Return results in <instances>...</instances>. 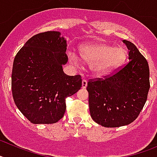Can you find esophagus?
Listing matches in <instances>:
<instances>
[{
  "label": "esophagus",
  "instance_id": "esophagus-1",
  "mask_svg": "<svg viewBox=\"0 0 157 157\" xmlns=\"http://www.w3.org/2000/svg\"><path fill=\"white\" fill-rule=\"evenodd\" d=\"M86 86H87V81L86 79H83L82 82V87L83 89H85Z\"/></svg>",
  "mask_w": 157,
  "mask_h": 157
}]
</instances>
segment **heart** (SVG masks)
Returning <instances> with one entry per match:
<instances>
[{
  "label": "heart",
  "instance_id": "obj_1",
  "mask_svg": "<svg viewBox=\"0 0 157 157\" xmlns=\"http://www.w3.org/2000/svg\"><path fill=\"white\" fill-rule=\"evenodd\" d=\"M79 54L91 69L98 75L110 73L120 66L127 58V51L123 47L114 48L103 43H90L79 47ZM70 61L78 64L79 58L75 52H68Z\"/></svg>",
  "mask_w": 157,
  "mask_h": 157
}]
</instances>
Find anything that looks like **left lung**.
<instances>
[{
	"instance_id": "obj_1",
	"label": "left lung",
	"mask_w": 157,
	"mask_h": 157,
	"mask_svg": "<svg viewBox=\"0 0 157 157\" xmlns=\"http://www.w3.org/2000/svg\"><path fill=\"white\" fill-rule=\"evenodd\" d=\"M123 41L129 50L128 63L112 75L90 79L87 83L90 116L105 127L134 122L143 109L150 87L146 59L132 42Z\"/></svg>"
}]
</instances>
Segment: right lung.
Returning a JSON list of instances; mask_svg holds the SVG:
<instances>
[{
  "mask_svg": "<svg viewBox=\"0 0 157 157\" xmlns=\"http://www.w3.org/2000/svg\"><path fill=\"white\" fill-rule=\"evenodd\" d=\"M67 41L58 31L30 37L14 59L12 90L15 104L34 124H51L62 119L66 98L82 87L81 75H67Z\"/></svg>",
  "mask_w": 157,
  "mask_h": 157,
  "instance_id": "obj_1",
  "label": "right lung"
}]
</instances>
